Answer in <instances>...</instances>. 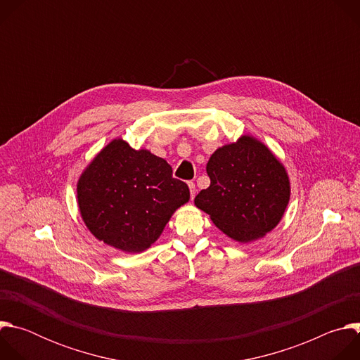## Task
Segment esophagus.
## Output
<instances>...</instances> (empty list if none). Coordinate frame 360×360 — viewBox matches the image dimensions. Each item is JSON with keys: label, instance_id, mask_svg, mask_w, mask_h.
<instances>
[{"label": "esophagus", "instance_id": "esophagus-1", "mask_svg": "<svg viewBox=\"0 0 360 360\" xmlns=\"http://www.w3.org/2000/svg\"><path fill=\"white\" fill-rule=\"evenodd\" d=\"M188 186H189V191H191V199H193V196H195V184L188 182Z\"/></svg>", "mask_w": 360, "mask_h": 360}]
</instances>
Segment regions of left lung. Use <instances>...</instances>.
<instances>
[{"label":"left lung","instance_id":"left-lung-1","mask_svg":"<svg viewBox=\"0 0 360 360\" xmlns=\"http://www.w3.org/2000/svg\"><path fill=\"white\" fill-rule=\"evenodd\" d=\"M207 172L211 185L195 196V205L224 233L250 242L278 225L289 202V179L264 143L242 136L217 149Z\"/></svg>","mask_w":360,"mask_h":360}]
</instances>
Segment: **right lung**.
Instances as JSON below:
<instances>
[{
  "mask_svg": "<svg viewBox=\"0 0 360 360\" xmlns=\"http://www.w3.org/2000/svg\"><path fill=\"white\" fill-rule=\"evenodd\" d=\"M78 205L88 229L124 252H141L162 233L171 215L189 200V188L171 165L149 150L115 139L78 181Z\"/></svg>",
  "mask_w": 360,
  "mask_h": 360,
  "instance_id": "1",
  "label": "right lung"
}]
</instances>
